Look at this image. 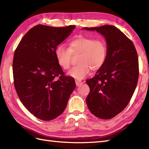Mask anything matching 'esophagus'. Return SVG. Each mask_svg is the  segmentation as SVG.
I'll return each instance as SVG.
<instances>
[{
    "label": "esophagus",
    "instance_id": "1",
    "mask_svg": "<svg viewBox=\"0 0 149 149\" xmlns=\"http://www.w3.org/2000/svg\"><path fill=\"white\" fill-rule=\"evenodd\" d=\"M75 84H76L77 86H79L82 84H83V82H82V81H81V80L76 79L75 80Z\"/></svg>",
    "mask_w": 149,
    "mask_h": 149
}]
</instances>
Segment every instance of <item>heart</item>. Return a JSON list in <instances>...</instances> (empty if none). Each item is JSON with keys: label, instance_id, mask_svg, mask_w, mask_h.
<instances>
[{"label": "heart", "instance_id": "b5f03b06", "mask_svg": "<svg viewBox=\"0 0 149 149\" xmlns=\"http://www.w3.org/2000/svg\"><path fill=\"white\" fill-rule=\"evenodd\" d=\"M72 54H79V65L71 69L68 75L77 79H82L90 72L97 71L105 64L107 57V46L103 40H94L91 37L79 36L69 43L68 49L63 45L56 48L55 56L59 65L64 70L70 67Z\"/></svg>", "mask_w": 149, "mask_h": 149}]
</instances>
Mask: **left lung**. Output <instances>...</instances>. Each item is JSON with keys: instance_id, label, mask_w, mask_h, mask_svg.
<instances>
[{"instance_id": "left-lung-1", "label": "left lung", "mask_w": 149, "mask_h": 149, "mask_svg": "<svg viewBox=\"0 0 149 149\" xmlns=\"http://www.w3.org/2000/svg\"><path fill=\"white\" fill-rule=\"evenodd\" d=\"M104 36L107 46L105 64L95 77L86 80L90 93L86 101L90 112L101 119H111L125 108L138 83L136 50L131 40L113 26L84 27Z\"/></svg>"}]
</instances>
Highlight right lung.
<instances>
[{
	"mask_svg": "<svg viewBox=\"0 0 149 149\" xmlns=\"http://www.w3.org/2000/svg\"><path fill=\"white\" fill-rule=\"evenodd\" d=\"M75 27L37 25L15 50L13 74L16 91L26 108L39 119L47 121L61 115L75 88L74 79L65 75L55 56L56 47Z\"/></svg>",
	"mask_w": 149,
	"mask_h": 149,
	"instance_id": "obj_1",
	"label": "right lung"
}]
</instances>
